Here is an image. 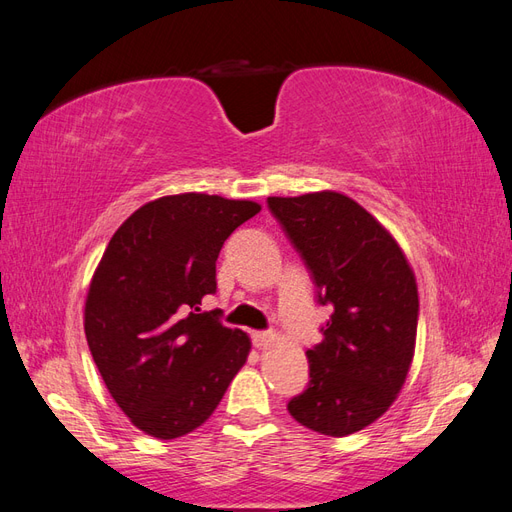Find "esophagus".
I'll use <instances>...</instances> for the list:
<instances>
[{
  "mask_svg": "<svg viewBox=\"0 0 512 512\" xmlns=\"http://www.w3.org/2000/svg\"><path fill=\"white\" fill-rule=\"evenodd\" d=\"M252 342H254L256 348H269V346L275 342V337H273V333L254 331V333H252Z\"/></svg>",
  "mask_w": 512,
  "mask_h": 512,
  "instance_id": "34e87169",
  "label": "esophagus"
}]
</instances>
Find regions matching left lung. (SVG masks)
Here are the masks:
<instances>
[{"label":"left lung","mask_w":512,"mask_h":512,"mask_svg":"<svg viewBox=\"0 0 512 512\" xmlns=\"http://www.w3.org/2000/svg\"><path fill=\"white\" fill-rule=\"evenodd\" d=\"M333 314L307 350L309 386L290 399L297 423L324 436L361 431L393 406L416 348L418 290L395 237L350 196H269Z\"/></svg>","instance_id":"obj_1"}]
</instances>
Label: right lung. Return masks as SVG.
Returning a JSON list of instances; mask_svg holds the SVG:
<instances>
[{"label": "right lung", "instance_id": "obj_1", "mask_svg": "<svg viewBox=\"0 0 512 512\" xmlns=\"http://www.w3.org/2000/svg\"><path fill=\"white\" fill-rule=\"evenodd\" d=\"M258 211L254 200L218 194L162 196L106 245L87 290L85 335L108 393L147 436L175 440L203 425L247 361L250 335L196 312L215 292L224 241Z\"/></svg>", "mask_w": 512, "mask_h": 512}]
</instances>
